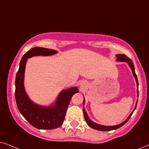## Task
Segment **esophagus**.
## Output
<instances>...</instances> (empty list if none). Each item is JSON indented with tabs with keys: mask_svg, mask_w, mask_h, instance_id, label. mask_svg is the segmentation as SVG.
<instances>
[{
	"mask_svg": "<svg viewBox=\"0 0 149 149\" xmlns=\"http://www.w3.org/2000/svg\"><path fill=\"white\" fill-rule=\"evenodd\" d=\"M80 85H81V86H83L84 84H83V83H80Z\"/></svg>",
	"mask_w": 149,
	"mask_h": 149,
	"instance_id": "1",
	"label": "esophagus"
}]
</instances>
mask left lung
Returning <instances> with one entry per match:
<instances>
[{"label": "left lung", "instance_id": "1", "mask_svg": "<svg viewBox=\"0 0 149 149\" xmlns=\"http://www.w3.org/2000/svg\"><path fill=\"white\" fill-rule=\"evenodd\" d=\"M116 56L117 57V59H116L117 61L126 62V63L128 64V65H129L130 68H131L133 75H134V77H135V79H136V84H137V88H139L138 79H137V76H136V73H135L134 66V63H133L132 61L130 58H128V57L126 56V55H124V54H117ZM137 96L139 97V90H137ZM84 102H85V100H84V102H83L84 103ZM137 102H138V100L136 101V106H135L134 110H133V111L131 112V114L129 115V116H128L127 118H126V120L124 121L123 123H121V124H118V125H115V126H104V125H101V124H97V123H95L93 121L91 120L90 119V118L88 117L87 113H86L85 109H84V108H83V112H84V118H85L86 123H87V124H88V125L90 126V127L93 128V129L97 130H100V131H109V130H116V129H118V128H119L120 127H121V126H123L124 124H125L126 123H127L128 120H129V118H130V116H132V113L134 112V110L136 109V105H137Z\"/></svg>", "mask_w": 149, "mask_h": 149}]
</instances>
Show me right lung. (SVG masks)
Wrapping results in <instances>:
<instances>
[{"mask_svg": "<svg viewBox=\"0 0 149 149\" xmlns=\"http://www.w3.org/2000/svg\"><path fill=\"white\" fill-rule=\"evenodd\" d=\"M56 51L43 47H33L22 57L15 79V99L19 112L33 126L37 129L52 130L62 125L73 95L79 92L77 87L63 90L59 93L55 104L42 106L31 100L24 87V75L27 59L33 56H49Z\"/></svg>", "mask_w": 149, "mask_h": 149, "instance_id": "right-lung-1", "label": "right lung"}]
</instances>
